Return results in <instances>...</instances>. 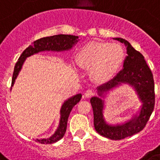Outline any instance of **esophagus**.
Here are the masks:
<instances>
[{
  "instance_id": "obj_1",
  "label": "esophagus",
  "mask_w": 160,
  "mask_h": 160,
  "mask_svg": "<svg viewBox=\"0 0 160 160\" xmlns=\"http://www.w3.org/2000/svg\"><path fill=\"white\" fill-rule=\"evenodd\" d=\"M93 95V92L92 91L91 89H88V90H86L84 93V96L85 97V98H90V97Z\"/></svg>"
}]
</instances>
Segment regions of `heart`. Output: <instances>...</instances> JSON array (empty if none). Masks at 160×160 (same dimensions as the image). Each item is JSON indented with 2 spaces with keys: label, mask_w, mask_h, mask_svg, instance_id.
<instances>
[{
  "label": "heart",
  "mask_w": 160,
  "mask_h": 160,
  "mask_svg": "<svg viewBox=\"0 0 160 160\" xmlns=\"http://www.w3.org/2000/svg\"><path fill=\"white\" fill-rule=\"evenodd\" d=\"M125 58L120 44L93 41L84 44L76 54V63L81 70L90 71L97 82L111 80L120 71Z\"/></svg>",
  "instance_id": "1"
}]
</instances>
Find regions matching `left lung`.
I'll list each match as a JSON object with an SVG mask.
<instances>
[{"instance_id": "obj_1", "label": "left lung", "mask_w": 160, "mask_h": 160, "mask_svg": "<svg viewBox=\"0 0 160 160\" xmlns=\"http://www.w3.org/2000/svg\"><path fill=\"white\" fill-rule=\"evenodd\" d=\"M127 49V56L122 69L108 82L97 88L98 96L90 98L93 111V125L96 132L110 140H122L132 136L143 130L154 107V83L150 69L143 55L122 38H114ZM127 84L138 95L141 105L138 110L128 120L120 123H108L104 118L105 98L110 92Z\"/></svg>"}]
</instances>
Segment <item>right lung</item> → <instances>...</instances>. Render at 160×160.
<instances>
[{
    "label": "right lung",
    "instance_id": "add662e5",
    "mask_svg": "<svg viewBox=\"0 0 160 160\" xmlns=\"http://www.w3.org/2000/svg\"><path fill=\"white\" fill-rule=\"evenodd\" d=\"M79 41L80 39L78 36L68 34L53 35L50 37L42 38L40 39L34 41L32 45L28 47L23 52L15 64L14 73H13L11 88L15 84V80L19 76V72L23 67V65L27 58L35 54H38V52H68L72 49V48ZM81 97H82L81 93H77L64 101L60 109L59 124L55 132L48 138L36 139V141L41 144H52L61 140L64 136L67 131V120H68L69 115L71 113V111L74 106L80 102Z\"/></svg>",
    "mask_w": 160,
    "mask_h": 160
}]
</instances>
